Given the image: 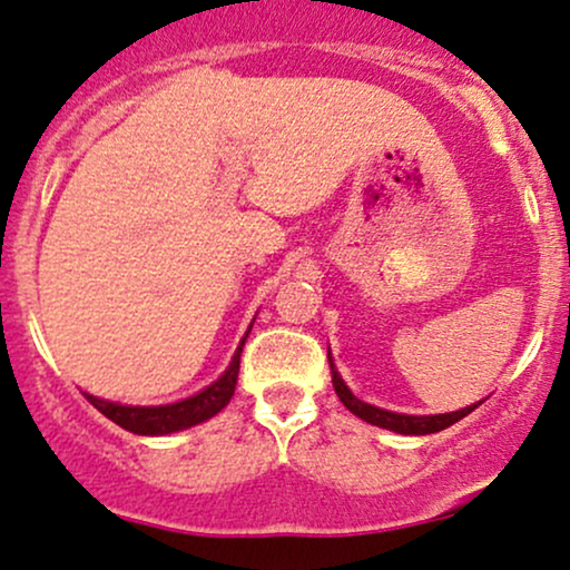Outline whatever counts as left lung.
Returning <instances> with one entry per match:
<instances>
[{
  "instance_id": "1",
  "label": "left lung",
  "mask_w": 570,
  "mask_h": 570,
  "mask_svg": "<svg viewBox=\"0 0 570 570\" xmlns=\"http://www.w3.org/2000/svg\"><path fill=\"white\" fill-rule=\"evenodd\" d=\"M328 366H332V385L337 390L340 401L345 403L347 411H353L355 416H361L363 422L368 424H376V428L382 430H393V433H401V435H430V433H441V430L451 428V424L462 420V416H468L472 409L481 406L483 401L472 403V406H464L459 411H449V414H397V411H387V409H380V406H372V403H363L361 397L353 395V390L345 385V380H342L337 366H334L332 361V351H328Z\"/></svg>"
}]
</instances>
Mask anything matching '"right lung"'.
I'll list each match as a JSON object with an SVG mask.
<instances>
[{
  "label": "right lung",
  "instance_id": "right-lung-1",
  "mask_svg": "<svg viewBox=\"0 0 570 570\" xmlns=\"http://www.w3.org/2000/svg\"><path fill=\"white\" fill-rule=\"evenodd\" d=\"M252 324H255V321H252ZM252 324H249V328H246L242 342H238V347H236V353H233L228 368H225V372L219 374L212 385L198 390L196 395H188V397H183V401H175V403H161V406H132V403H114V401H106V397L89 395V393H85V397L100 411L102 416H108V420L116 422L119 428H125L135 435H169V433H180V430L194 428V424L207 422L230 403L233 390H236V380H238L242 347H244L246 337H249Z\"/></svg>",
  "mask_w": 570,
  "mask_h": 570
}]
</instances>
